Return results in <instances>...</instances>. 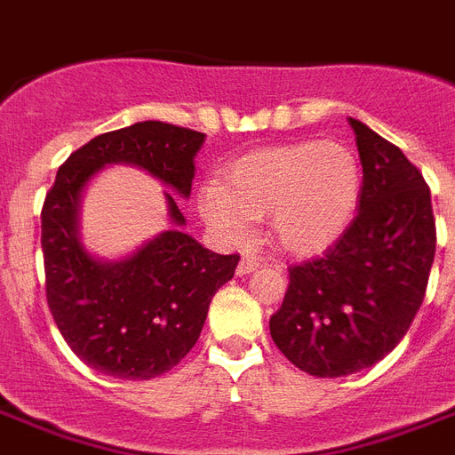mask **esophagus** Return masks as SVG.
<instances>
[{
	"mask_svg": "<svg viewBox=\"0 0 455 455\" xmlns=\"http://www.w3.org/2000/svg\"><path fill=\"white\" fill-rule=\"evenodd\" d=\"M259 264H262V259L257 255H243L235 271H238V276H245V274H252L255 269H259Z\"/></svg>",
	"mask_w": 455,
	"mask_h": 455,
	"instance_id": "34e87169",
	"label": "esophagus"
}]
</instances>
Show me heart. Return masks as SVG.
I'll return each instance as SVG.
<instances>
[{
  "instance_id": "b5f03b06",
  "label": "heart",
  "mask_w": 455,
  "mask_h": 455,
  "mask_svg": "<svg viewBox=\"0 0 455 455\" xmlns=\"http://www.w3.org/2000/svg\"><path fill=\"white\" fill-rule=\"evenodd\" d=\"M361 198V163L335 139L271 146L221 170L220 184L198 191L207 227L227 243H243L252 220L288 255H316L339 241Z\"/></svg>"
}]
</instances>
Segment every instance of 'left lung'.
<instances>
[{
	"mask_svg": "<svg viewBox=\"0 0 455 455\" xmlns=\"http://www.w3.org/2000/svg\"><path fill=\"white\" fill-rule=\"evenodd\" d=\"M363 186L359 212L321 257L288 267L269 318L285 359L316 378H342L385 359L413 323L430 278L437 228L430 188L402 148L349 117Z\"/></svg>",
	"mask_w": 455,
	"mask_h": 455,
	"instance_id": "obj_1",
	"label": "left lung"
}]
</instances>
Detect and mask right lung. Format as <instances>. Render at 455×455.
<instances>
[{"instance_id": "1", "label": "right lung", "mask_w": 455, "mask_h": 455, "mask_svg": "<svg viewBox=\"0 0 455 455\" xmlns=\"http://www.w3.org/2000/svg\"><path fill=\"white\" fill-rule=\"evenodd\" d=\"M203 132L146 120L99 134L59 167L42 205L46 302L68 347L87 366L120 380L167 373L198 342L214 292L234 278L238 255H217L179 227L186 220L164 193L172 227L120 262H101L80 241V198L96 172L137 164L191 196Z\"/></svg>"}]
</instances>
